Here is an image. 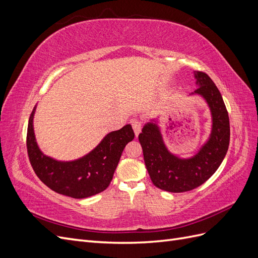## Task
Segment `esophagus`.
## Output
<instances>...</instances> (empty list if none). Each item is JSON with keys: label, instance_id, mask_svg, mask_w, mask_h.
I'll return each instance as SVG.
<instances>
[{"label": "esophagus", "instance_id": "obj_1", "mask_svg": "<svg viewBox=\"0 0 258 258\" xmlns=\"http://www.w3.org/2000/svg\"><path fill=\"white\" fill-rule=\"evenodd\" d=\"M131 126L135 130L136 137H138L140 132H141V130H142V122L139 119H134V120H131Z\"/></svg>", "mask_w": 258, "mask_h": 258}]
</instances>
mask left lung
<instances>
[{"label": "left lung", "instance_id": "left-lung-1", "mask_svg": "<svg viewBox=\"0 0 258 258\" xmlns=\"http://www.w3.org/2000/svg\"><path fill=\"white\" fill-rule=\"evenodd\" d=\"M194 76L197 89L189 96L205 100L212 123L209 138L199 151L187 158L171 153L163 140L158 117L146 122L139 135L153 184L170 192L188 191L208 181L221 166L229 146V117L220 90L206 73L195 71Z\"/></svg>", "mask_w": 258, "mask_h": 258}]
</instances>
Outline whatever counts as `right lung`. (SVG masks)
<instances>
[{
	"label": "right lung",
	"instance_id": "right-lung-1",
	"mask_svg": "<svg viewBox=\"0 0 258 258\" xmlns=\"http://www.w3.org/2000/svg\"><path fill=\"white\" fill-rule=\"evenodd\" d=\"M36 106L29 118L27 148L31 166L38 178L53 191L75 199L88 198L105 190L118 166L123 148L135 139L131 124L107 134L83 157L62 161L45 155L37 145L33 126Z\"/></svg>",
	"mask_w": 258,
	"mask_h": 258
}]
</instances>
